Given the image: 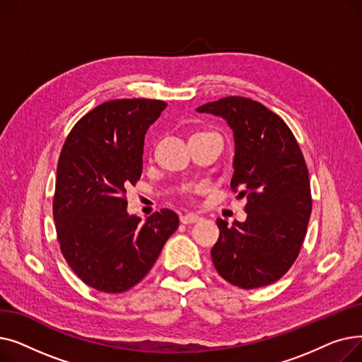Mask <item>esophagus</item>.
<instances>
[{
    "mask_svg": "<svg viewBox=\"0 0 362 362\" xmlns=\"http://www.w3.org/2000/svg\"><path fill=\"white\" fill-rule=\"evenodd\" d=\"M201 218H202L201 216H198V214H192V213L185 214V216H180V221H182L183 224H191V223H197V221H199Z\"/></svg>",
    "mask_w": 362,
    "mask_h": 362,
    "instance_id": "1",
    "label": "esophagus"
}]
</instances>
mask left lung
Here are the masks:
<instances>
[{
	"label": "left lung",
	"mask_w": 362,
	"mask_h": 362,
	"mask_svg": "<svg viewBox=\"0 0 362 362\" xmlns=\"http://www.w3.org/2000/svg\"><path fill=\"white\" fill-rule=\"evenodd\" d=\"M229 124L235 139L233 191L246 198L245 221L217 218L211 257L218 274L242 289L277 281L295 262L307 233L313 199L308 168L293 133L277 114L243 97L204 104Z\"/></svg>",
	"instance_id": "obj_1"
}]
</instances>
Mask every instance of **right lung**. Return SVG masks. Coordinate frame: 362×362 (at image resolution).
Instances as JSON below:
<instances>
[{
  "mask_svg": "<svg viewBox=\"0 0 362 362\" xmlns=\"http://www.w3.org/2000/svg\"><path fill=\"white\" fill-rule=\"evenodd\" d=\"M167 107L158 100H114L89 111L63 145L52 214L62 252L78 277L105 293L139 283L179 227L175 211L145 221L127 213L126 187L142 175L148 127Z\"/></svg>",
  "mask_w": 362,
  "mask_h": 362,
  "instance_id": "1",
  "label": "right lung"
}]
</instances>
